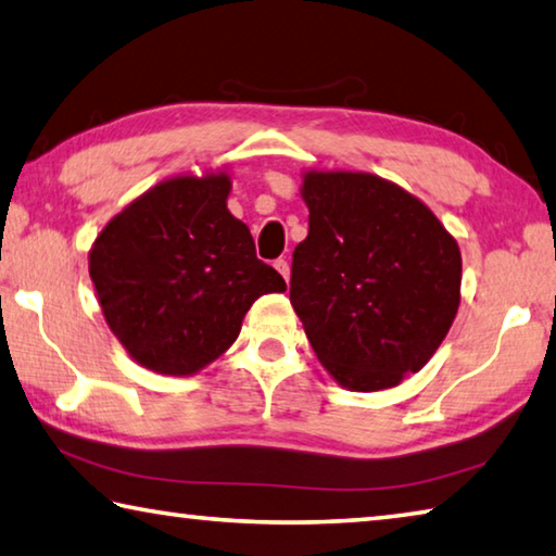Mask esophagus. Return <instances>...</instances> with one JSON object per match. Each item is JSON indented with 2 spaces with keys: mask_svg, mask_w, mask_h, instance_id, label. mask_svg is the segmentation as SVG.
Instances as JSON below:
<instances>
[{
  "mask_svg": "<svg viewBox=\"0 0 556 556\" xmlns=\"http://www.w3.org/2000/svg\"><path fill=\"white\" fill-rule=\"evenodd\" d=\"M275 267H277L279 275L285 277V281H289V275H291V269H289V262H287L285 257H279V260L275 262Z\"/></svg>",
  "mask_w": 556,
  "mask_h": 556,
  "instance_id": "34e87169",
  "label": "esophagus"
}]
</instances>
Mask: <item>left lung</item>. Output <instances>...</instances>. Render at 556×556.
Returning a JSON list of instances; mask_svg holds the SVG:
<instances>
[{"label": "left lung", "mask_w": 556, "mask_h": 556, "mask_svg": "<svg viewBox=\"0 0 556 556\" xmlns=\"http://www.w3.org/2000/svg\"><path fill=\"white\" fill-rule=\"evenodd\" d=\"M308 235L289 301L345 390L378 392L419 372L460 304V250L425 201L365 172L301 174Z\"/></svg>", "instance_id": "1"}]
</instances>
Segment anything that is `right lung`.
Returning <instances> with one entry per match:
<instances>
[{
  "label": "right lung",
  "mask_w": 556,
  "mask_h": 556,
  "mask_svg": "<svg viewBox=\"0 0 556 556\" xmlns=\"http://www.w3.org/2000/svg\"><path fill=\"white\" fill-rule=\"evenodd\" d=\"M228 168L164 178L125 205L88 255L102 316L142 368L188 378L228 351L260 296L285 291L228 211Z\"/></svg>",
  "instance_id": "1"
}]
</instances>
